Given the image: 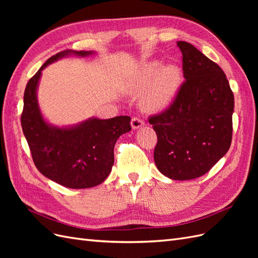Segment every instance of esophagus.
I'll list each match as a JSON object with an SVG mask.
<instances>
[{
	"label": "esophagus",
	"mask_w": 258,
	"mask_h": 258,
	"mask_svg": "<svg viewBox=\"0 0 258 258\" xmlns=\"http://www.w3.org/2000/svg\"><path fill=\"white\" fill-rule=\"evenodd\" d=\"M143 126H144V121L142 119L138 118V117H135V118H132V120H131V127H132V129L137 130V129L141 128Z\"/></svg>",
	"instance_id": "esophagus-1"
}]
</instances>
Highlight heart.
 <instances>
[{
    "label": "heart",
    "instance_id": "b5f03b06",
    "mask_svg": "<svg viewBox=\"0 0 258 258\" xmlns=\"http://www.w3.org/2000/svg\"><path fill=\"white\" fill-rule=\"evenodd\" d=\"M182 84V72L175 64L162 66L159 61L145 62L126 84L130 95L142 93L140 105L144 111L159 113L174 101Z\"/></svg>",
    "mask_w": 258,
    "mask_h": 258
}]
</instances>
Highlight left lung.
<instances>
[{"label": "left lung", "instance_id": "8db88e82", "mask_svg": "<svg viewBox=\"0 0 258 258\" xmlns=\"http://www.w3.org/2000/svg\"><path fill=\"white\" fill-rule=\"evenodd\" d=\"M185 82L166 112L150 123L158 141L156 167L176 181L206 174L228 152L235 99L223 70L191 44L178 41Z\"/></svg>", "mask_w": 258, "mask_h": 258}]
</instances>
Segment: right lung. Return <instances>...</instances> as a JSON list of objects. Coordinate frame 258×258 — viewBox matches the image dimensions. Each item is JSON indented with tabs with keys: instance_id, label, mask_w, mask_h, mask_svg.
Masks as SVG:
<instances>
[{
	"instance_id": "right-lung-1",
	"label": "right lung",
	"mask_w": 258,
	"mask_h": 258,
	"mask_svg": "<svg viewBox=\"0 0 258 258\" xmlns=\"http://www.w3.org/2000/svg\"><path fill=\"white\" fill-rule=\"evenodd\" d=\"M93 50H63L50 57L31 79L23 96L21 126L40 172L74 189L90 188L105 181L114 165V146L131 130L129 116L110 119L90 117L76 124L54 126L45 118L37 100L43 70L70 56L88 57Z\"/></svg>"
}]
</instances>
